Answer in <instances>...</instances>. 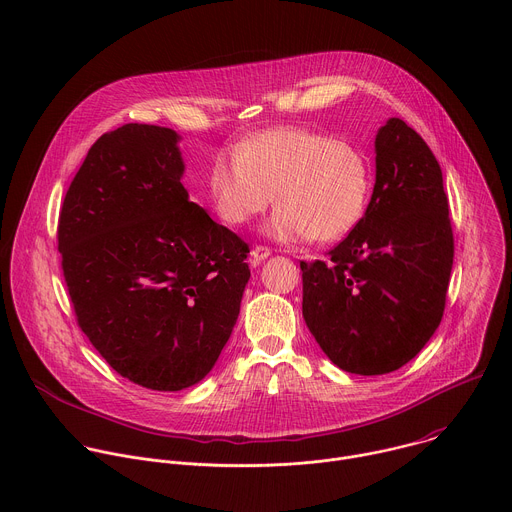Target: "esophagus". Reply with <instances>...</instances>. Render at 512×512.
Instances as JSON below:
<instances>
[{
  "mask_svg": "<svg viewBox=\"0 0 512 512\" xmlns=\"http://www.w3.org/2000/svg\"><path fill=\"white\" fill-rule=\"evenodd\" d=\"M271 255V249L269 247H265V245H255L253 249H251V263L253 265H259L263 259H267Z\"/></svg>",
  "mask_w": 512,
  "mask_h": 512,
  "instance_id": "esophagus-1",
  "label": "esophagus"
}]
</instances>
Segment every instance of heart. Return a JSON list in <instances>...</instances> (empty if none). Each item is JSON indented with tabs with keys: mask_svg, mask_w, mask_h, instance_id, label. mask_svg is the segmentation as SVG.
<instances>
[{
	"mask_svg": "<svg viewBox=\"0 0 512 512\" xmlns=\"http://www.w3.org/2000/svg\"><path fill=\"white\" fill-rule=\"evenodd\" d=\"M208 186L216 214L233 227L247 225L275 198L271 237L330 243L346 237L367 212L373 174L367 156L346 139L277 127L218 156Z\"/></svg>",
	"mask_w": 512,
	"mask_h": 512,
	"instance_id": "heart-1",
	"label": "heart"
}]
</instances>
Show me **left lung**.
Instances as JSON below:
<instances>
[{"label": "left lung", "mask_w": 512, "mask_h": 512, "mask_svg": "<svg viewBox=\"0 0 512 512\" xmlns=\"http://www.w3.org/2000/svg\"><path fill=\"white\" fill-rule=\"evenodd\" d=\"M377 180L360 223L326 261H302V314L346 373L401 369L444 316L454 235L442 168L423 137L391 117L377 133Z\"/></svg>", "instance_id": "1"}]
</instances>
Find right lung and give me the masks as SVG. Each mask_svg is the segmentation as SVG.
<instances>
[{"instance_id":"obj_1","label":"right lung","mask_w":512,"mask_h":512,"mask_svg":"<svg viewBox=\"0 0 512 512\" xmlns=\"http://www.w3.org/2000/svg\"><path fill=\"white\" fill-rule=\"evenodd\" d=\"M178 133H103L72 178L58 251L77 322L123 379L154 391L202 381L251 277L249 245L188 200Z\"/></svg>"}]
</instances>
